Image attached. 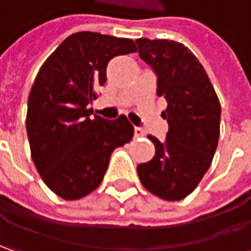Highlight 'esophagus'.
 <instances>
[{"instance_id": "obj_1", "label": "esophagus", "mask_w": 251, "mask_h": 251, "mask_svg": "<svg viewBox=\"0 0 251 251\" xmlns=\"http://www.w3.org/2000/svg\"><path fill=\"white\" fill-rule=\"evenodd\" d=\"M135 136H136V137H143V136H145V130H143L142 127L136 126V127H135Z\"/></svg>"}]
</instances>
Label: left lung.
<instances>
[{"mask_svg": "<svg viewBox=\"0 0 251 251\" xmlns=\"http://www.w3.org/2000/svg\"><path fill=\"white\" fill-rule=\"evenodd\" d=\"M139 56L157 77L167 101L166 140L149 135L156 154L137 166L143 187L166 201H180L197 188L212 163L219 140L221 104L202 64L182 43L137 39Z\"/></svg>", "mask_w": 251, "mask_h": 251, "instance_id": "1", "label": "left lung"}]
</instances>
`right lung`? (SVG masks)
Segmentation results:
<instances>
[{
  "instance_id": "1",
  "label": "right lung",
  "mask_w": 251,
  "mask_h": 251,
  "mask_svg": "<svg viewBox=\"0 0 251 251\" xmlns=\"http://www.w3.org/2000/svg\"><path fill=\"white\" fill-rule=\"evenodd\" d=\"M136 51L132 39L78 32L66 39L40 67L27 98L30 153L45 184L63 200L97 190L116 147L133 137L125 115L90 118L95 90L106 81V66Z\"/></svg>"
}]
</instances>
